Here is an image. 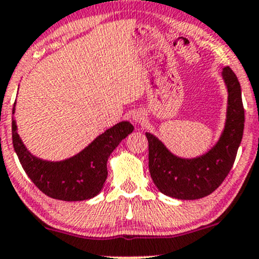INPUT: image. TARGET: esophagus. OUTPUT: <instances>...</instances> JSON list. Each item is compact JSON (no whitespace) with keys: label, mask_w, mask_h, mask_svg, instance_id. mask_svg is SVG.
<instances>
[{"label":"esophagus","mask_w":259,"mask_h":259,"mask_svg":"<svg viewBox=\"0 0 259 259\" xmlns=\"http://www.w3.org/2000/svg\"><path fill=\"white\" fill-rule=\"evenodd\" d=\"M133 121H135L136 123H142V122L144 121V115L141 112H136L135 115H133Z\"/></svg>","instance_id":"34e87169"}]
</instances>
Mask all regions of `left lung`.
<instances>
[{
  "mask_svg": "<svg viewBox=\"0 0 259 259\" xmlns=\"http://www.w3.org/2000/svg\"><path fill=\"white\" fill-rule=\"evenodd\" d=\"M226 84L227 112L224 132L207 153L184 159L174 155L152 133L148 140L149 171L160 193L175 199L195 200L210 195L230 173L240 147L244 127L241 85L230 66L222 69Z\"/></svg>",
  "mask_w": 259,
  "mask_h": 259,
  "instance_id": "obj_1",
  "label": "left lung"
}]
</instances>
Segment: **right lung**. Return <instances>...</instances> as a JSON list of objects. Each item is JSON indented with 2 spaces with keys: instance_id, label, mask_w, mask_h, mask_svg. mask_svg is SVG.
<instances>
[{
  "instance_id": "obj_1",
  "label": "right lung",
  "mask_w": 259,
  "mask_h": 259,
  "mask_svg": "<svg viewBox=\"0 0 259 259\" xmlns=\"http://www.w3.org/2000/svg\"><path fill=\"white\" fill-rule=\"evenodd\" d=\"M12 113H15V106ZM132 131L130 122H119L76 155L60 162H48L30 154L19 138L15 119L12 121V142L24 171L41 193L63 201H82L101 191L107 178L108 157Z\"/></svg>"
}]
</instances>
